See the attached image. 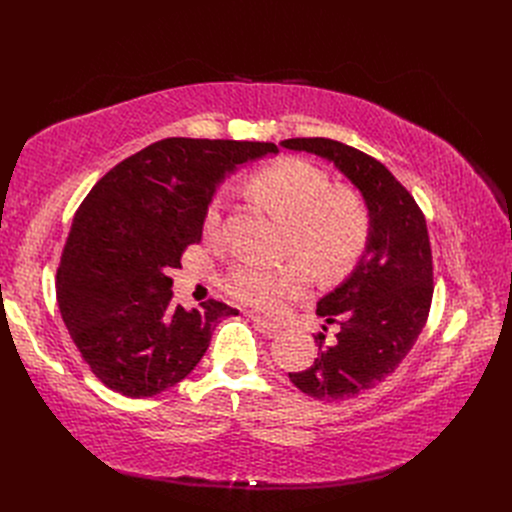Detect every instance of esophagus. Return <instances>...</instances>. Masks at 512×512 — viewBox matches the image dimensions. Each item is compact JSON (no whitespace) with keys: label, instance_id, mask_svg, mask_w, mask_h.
<instances>
[{"label":"esophagus","instance_id":"esophagus-1","mask_svg":"<svg viewBox=\"0 0 512 512\" xmlns=\"http://www.w3.org/2000/svg\"><path fill=\"white\" fill-rule=\"evenodd\" d=\"M249 317L255 321V324H257L261 330L270 332V334H276V332H280V330H282V326H280V324H276V321H270V319H265V317H261V315L249 313Z\"/></svg>","mask_w":512,"mask_h":512}]
</instances>
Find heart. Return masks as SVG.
<instances>
[{
  "mask_svg": "<svg viewBox=\"0 0 512 512\" xmlns=\"http://www.w3.org/2000/svg\"><path fill=\"white\" fill-rule=\"evenodd\" d=\"M251 195L292 226L290 253L301 255L324 278H338L353 270L371 236V211L365 199L346 186H332L330 176L311 161L282 157L259 170ZM224 197L215 195L203 213V232L215 238L222 230ZM313 282L303 259L282 265L238 261L224 276L222 286L234 301L265 311L282 313L301 299Z\"/></svg>",
  "mask_w": 512,
  "mask_h": 512,
  "instance_id": "b5f03b06",
  "label": "heart"
}]
</instances>
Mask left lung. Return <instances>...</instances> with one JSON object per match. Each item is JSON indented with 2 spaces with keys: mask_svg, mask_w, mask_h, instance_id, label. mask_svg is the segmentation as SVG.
<instances>
[{
  "mask_svg": "<svg viewBox=\"0 0 512 512\" xmlns=\"http://www.w3.org/2000/svg\"><path fill=\"white\" fill-rule=\"evenodd\" d=\"M292 151L324 157L351 180L371 211V236L353 274L317 303L336 325L305 371L288 373L307 396L324 402L353 398L384 382L417 342L434 297V261L425 215L413 195L371 155L332 139H286Z\"/></svg>",
  "mask_w": 512,
  "mask_h": 512,
  "instance_id": "8db88e82",
  "label": "left lung"
}]
</instances>
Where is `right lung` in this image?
<instances>
[{
    "label": "right lung",
    "instance_id": "right-lung-1",
    "mask_svg": "<svg viewBox=\"0 0 512 512\" xmlns=\"http://www.w3.org/2000/svg\"><path fill=\"white\" fill-rule=\"evenodd\" d=\"M278 153L274 143L157 141L120 161L76 209L60 257L56 294L64 324L107 388L130 398L164 392L205 355L220 301L172 303V278L203 234V213L228 172Z\"/></svg>",
    "mask_w": 512,
    "mask_h": 512
}]
</instances>
